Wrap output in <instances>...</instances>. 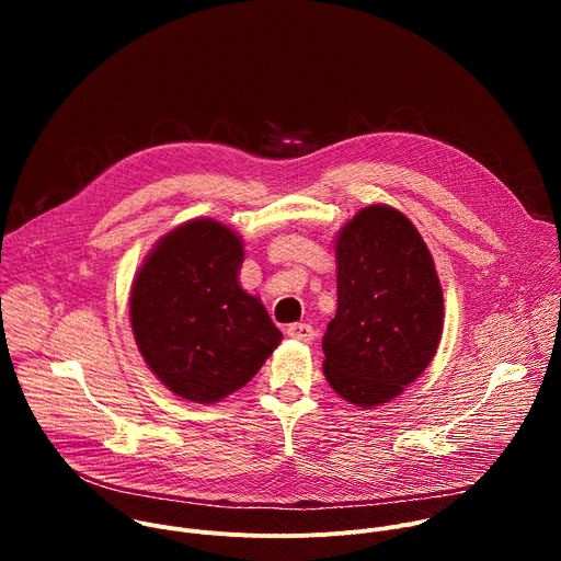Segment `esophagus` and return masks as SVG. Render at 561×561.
<instances>
[{
  "mask_svg": "<svg viewBox=\"0 0 561 561\" xmlns=\"http://www.w3.org/2000/svg\"><path fill=\"white\" fill-rule=\"evenodd\" d=\"M286 335H288L290 340H297V342H304V344H308V342L314 340V331H312V327H308V324H290V327L286 329Z\"/></svg>",
  "mask_w": 561,
  "mask_h": 561,
  "instance_id": "esophagus-1",
  "label": "esophagus"
}]
</instances>
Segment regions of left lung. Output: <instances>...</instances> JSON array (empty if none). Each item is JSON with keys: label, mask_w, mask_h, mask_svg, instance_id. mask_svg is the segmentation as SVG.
I'll return each instance as SVG.
<instances>
[{"label": "left lung", "mask_w": 561, "mask_h": 561, "mask_svg": "<svg viewBox=\"0 0 561 561\" xmlns=\"http://www.w3.org/2000/svg\"><path fill=\"white\" fill-rule=\"evenodd\" d=\"M337 312L324 375L346 402L373 409L413 383L437 353L444 295L413 221L373 204L337 234Z\"/></svg>", "instance_id": "1"}]
</instances>
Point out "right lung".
Segmentation results:
<instances>
[{"label":"right lung","instance_id":"1","mask_svg":"<svg viewBox=\"0 0 561 561\" xmlns=\"http://www.w3.org/2000/svg\"><path fill=\"white\" fill-rule=\"evenodd\" d=\"M242 237L191 219L159 239L130 290L141 357L169 390L213 404L251 381L282 342L260 297L237 282Z\"/></svg>","mask_w":561,"mask_h":561}]
</instances>
